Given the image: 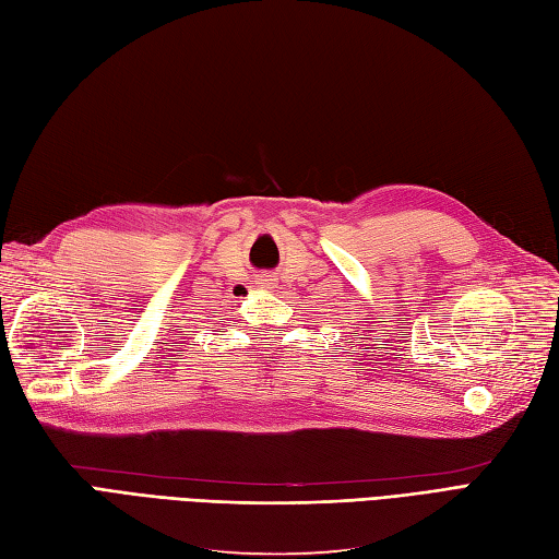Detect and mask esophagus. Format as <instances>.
<instances>
[{
  "label": "esophagus",
  "instance_id": "obj_1",
  "mask_svg": "<svg viewBox=\"0 0 559 559\" xmlns=\"http://www.w3.org/2000/svg\"><path fill=\"white\" fill-rule=\"evenodd\" d=\"M269 281H271L269 276H259V283H262V285H269Z\"/></svg>",
  "mask_w": 559,
  "mask_h": 559
}]
</instances>
